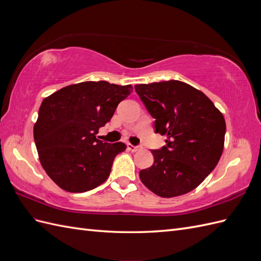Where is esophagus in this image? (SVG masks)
I'll list each match as a JSON object with an SVG mask.
<instances>
[{
  "mask_svg": "<svg viewBox=\"0 0 261 261\" xmlns=\"http://www.w3.org/2000/svg\"><path fill=\"white\" fill-rule=\"evenodd\" d=\"M127 149L130 150V151H138V150L141 149V146H133L132 144H127Z\"/></svg>",
  "mask_w": 261,
  "mask_h": 261,
  "instance_id": "obj_1",
  "label": "esophagus"
}]
</instances>
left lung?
<instances>
[{"label": "left lung", "instance_id": "1", "mask_svg": "<svg viewBox=\"0 0 261 261\" xmlns=\"http://www.w3.org/2000/svg\"><path fill=\"white\" fill-rule=\"evenodd\" d=\"M165 145L151 150V167L140 180L155 195L171 198L189 193L215 170L223 151L225 121L212 101L191 85L168 81L135 86Z\"/></svg>", "mask_w": 261, "mask_h": 261}]
</instances>
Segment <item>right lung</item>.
I'll use <instances>...</instances> for the list:
<instances>
[{"label": "right lung", "mask_w": 261, "mask_h": 261, "mask_svg": "<svg viewBox=\"0 0 261 261\" xmlns=\"http://www.w3.org/2000/svg\"><path fill=\"white\" fill-rule=\"evenodd\" d=\"M132 89V85L84 82L42 101L34 138L42 168L62 189L85 193L107 180L114 158L126 146L103 143L96 135Z\"/></svg>", "instance_id": "right-lung-1"}]
</instances>
